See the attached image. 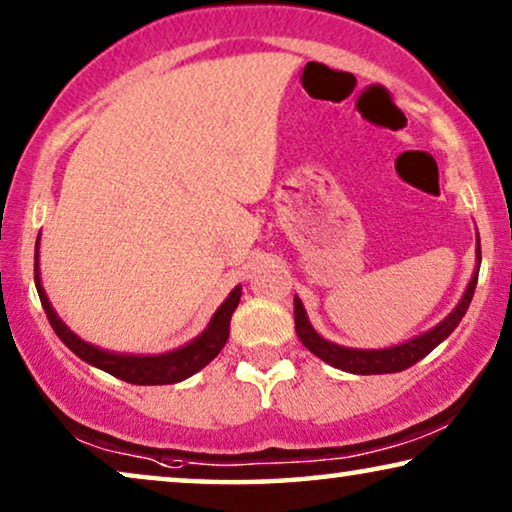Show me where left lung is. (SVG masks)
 Instances as JSON below:
<instances>
[{"mask_svg":"<svg viewBox=\"0 0 512 512\" xmlns=\"http://www.w3.org/2000/svg\"><path fill=\"white\" fill-rule=\"evenodd\" d=\"M476 259H478V266L474 276L469 280L467 292H464V296L460 299V303L455 305L451 315H448L441 324L434 326V329L418 335V338L402 342V345L386 347V349H352V347H342V345H335V342L324 340L308 322V315H305V308L299 296H294L296 335H299V340L303 342L305 349H310L317 358H322L324 363L333 365V368L352 372V375H386V372L407 370L430 354L439 342H444L448 335L457 329V324L462 322L464 312L469 310V303L474 299V292H476L478 269H480V239L476 246Z\"/></svg>","mask_w":512,"mask_h":512,"instance_id":"1","label":"left lung"}]
</instances>
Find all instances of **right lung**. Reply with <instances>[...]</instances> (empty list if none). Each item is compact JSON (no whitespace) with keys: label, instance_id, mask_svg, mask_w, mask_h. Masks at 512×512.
<instances>
[{"label":"right lung","instance_id":"right-lung-1","mask_svg":"<svg viewBox=\"0 0 512 512\" xmlns=\"http://www.w3.org/2000/svg\"><path fill=\"white\" fill-rule=\"evenodd\" d=\"M34 282H36L38 299H41L45 315H48V322L59 335V340L64 342L75 356H80L85 363L94 365V368L108 372V375L117 377L121 381H128V384H137V386L177 384V381L188 379L190 375H195L197 370H202L204 365H209L213 358L220 354V349L225 347L227 338H230V319L241 299V285H236L230 292V296L225 299V303L213 312L207 329L197 335L195 340H190L188 345H183L167 354L135 356V354L105 352L101 347L89 345V342L78 338V335L61 322L41 285V271H38V241H36V253H34Z\"/></svg>","mask_w":512,"mask_h":512}]
</instances>
